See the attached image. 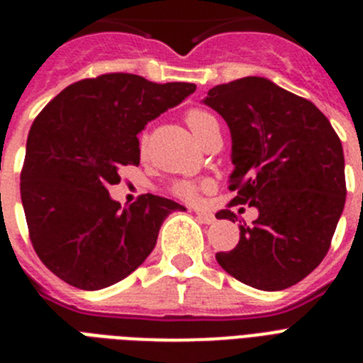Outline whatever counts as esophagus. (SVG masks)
I'll list each match as a JSON object with an SVG mask.
<instances>
[{
	"label": "esophagus",
	"instance_id": "34e87169",
	"mask_svg": "<svg viewBox=\"0 0 363 363\" xmlns=\"http://www.w3.org/2000/svg\"><path fill=\"white\" fill-rule=\"evenodd\" d=\"M196 216L200 218L203 223H207V225H211V223H214L216 221V218H214L213 213H207V211H196Z\"/></svg>",
	"mask_w": 363,
	"mask_h": 363
}]
</instances>
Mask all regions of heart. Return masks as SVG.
Returning <instances> with one entry per match:
<instances>
[{
  "label": "heart",
  "mask_w": 363,
  "mask_h": 363,
  "mask_svg": "<svg viewBox=\"0 0 363 363\" xmlns=\"http://www.w3.org/2000/svg\"><path fill=\"white\" fill-rule=\"evenodd\" d=\"M185 123H187V127L191 129V133L201 142L205 134H207V130H209L213 125H216V118H214L213 114H209L207 111H203V108H189V111L185 112ZM140 147H142V149L145 147V136L140 138ZM172 191H174L176 196L184 198V200H192V198H196L198 191H200V185L194 184V182L184 179V182L174 184Z\"/></svg>",
  "instance_id": "b5f03b06"
}]
</instances>
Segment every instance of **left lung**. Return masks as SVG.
<instances>
[{
    "label": "left lung",
    "mask_w": 363,
    "mask_h": 363,
    "mask_svg": "<svg viewBox=\"0 0 363 363\" xmlns=\"http://www.w3.org/2000/svg\"><path fill=\"white\" fill-rule=\"evenodd\" d=\"M205 105L227 121L233 138L234 205L258 209L240 225L233 251L218 252L223 271L262 291H281L318 267L345 205V162L338 134L309 99L267 78L247 76L213 86Z\"/></svg>",
    "instance_id": "obj_1"
}]
</instances>
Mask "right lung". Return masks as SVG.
<instances>
[{
    "instance_id": "obj_1",
    "label": "right lung",
    "mask_w": 363,
    "mask_h": 363,
    "mask_svg": "<svg viewBox=\"0 0 363 363\" xmlns=\"http://www.w3.org/2000/svg\"><path fill=\"white\" fill-rule=\"evenodd\" d=\"M196 91L112 72L63 89L27 138L21 203L32 247L45 267L83 291L123 280L145 262L160 227L185 209L154 194L121 207L108 194L123 165L140 163L138 134Z\"/></svg>"
}]
</instances>
